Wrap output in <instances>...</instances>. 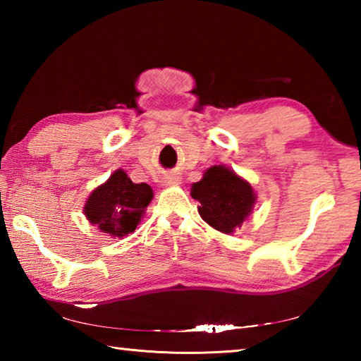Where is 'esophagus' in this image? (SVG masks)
<instances>
[{
  "label": "esophagus",
  "mask_w": 361,
  "mask_h": 361,
  "mask_svg": "<svg viewBox=\"0 0 361 361\" xmlns=\"http://www.w3.org/2000/svg\"><path fill=\"white\" fill-rule=\"evenodd\" d=\"M163 183L164 185H175V183H178V176H175L173 173H167L163 176Z\"/></svg>",
  "instance_id": "1"
}]
</instances>
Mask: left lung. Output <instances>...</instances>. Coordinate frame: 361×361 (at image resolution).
Returning <instances> with one entry per match:
<instances>
[{
    "label": "left lung",
    "instance_id": "1",
    "mask_svg": "<svg viewBox=\"0 0 361 361\" xmlns=\"http://www.w3.org/2000/svg\"><path fill=\"white\" fill-rule=\"evenodd\" d=\"M190 195L202 204L198 214L206 224L225 234L240 228L256 203L250 183L221 164L209 167L190 188Z\"/></svg>",
    "mask_w": 361,
    "mask_h": 361
}]
</instances>
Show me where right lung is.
Instances as JSON below:
<instances>
[{
	"instance_id": "1",
	"label": "right lung",
	"mask_w": 361,
	"mask_h": 361,
	"mask_svg": "<svg viewBox=\"0 0 361 361\" xmlns=\"http://www.w3.org/2000/svg\"><path fill=\"white\" fill-rule=\"evenodd\" d=\"M153 198L147 183H133L118 169L104 185L96 188L85 203V217L101 233L124 237L133 233Z\"/></svg>"
}]
</instances>
